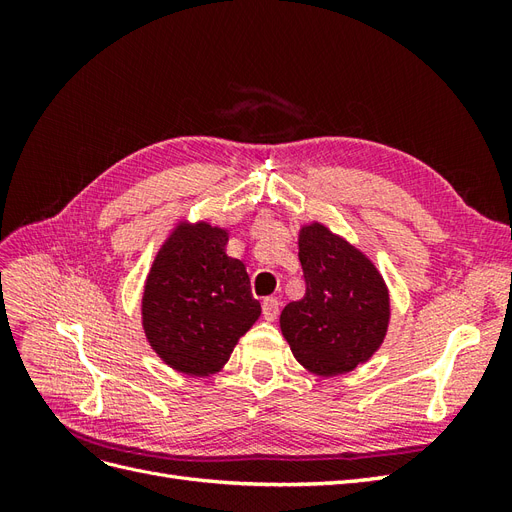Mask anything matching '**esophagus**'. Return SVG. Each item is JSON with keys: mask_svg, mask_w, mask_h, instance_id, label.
<instances>
[{"mask_svg": "<svg viewBox=\"0 0 512 512\" xmlns=\"http://www.w3.org/2000/svg\"><path fill=\"white\" fill-rule=\"evenodd\" d=\"M277 314H280V301L273 297H267L265 301H262V316H265V320L273 322L277 318Z\"/></svg>", "mask_w": 512, "mask_h": 512, "instance_id": "esophagus-1", "label": "esophagus"}]
</instances>
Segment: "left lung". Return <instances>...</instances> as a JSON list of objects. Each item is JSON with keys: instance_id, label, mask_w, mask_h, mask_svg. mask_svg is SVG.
Returning <instances> with one entry per match:
<instances>
[{"instance_id": "left-lung-1", "label": "left lung", "mask_w": 512, "mask_h": 512, "mask_svg": "<svg viewBox=\"0 0 512 512\" xmlns=\"http://www.w3.org/2000/svg\"><path fill=\"white\" fill-rule=\"evenodd\" d=\"M299 260L305 297L284 307L282 333L305 369L346 374L380 348L389 329V290L363 252L318 222L301 228Z\"/></svg>"}]
</instances>
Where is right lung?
I'll return each instance as SVG.
<instances>
[{
    "mask_svg": "<svg viewBox=\"0 0 512 512\" xmlns=\"http://www.w3.org/2000/svg\"><path fill=\"white\" fill-rule=\"evenodd\" d=\"M228 232L181 224L147 275L143 327L151 348L181 374L207 376L228 359L260 316L250 275L226 254Z\"/></svg>",
    "mask_w": 512,
    "mask_h": 512,
    "instance_id": "obj_1",
    "label": "right lung"
}]
</instances>
